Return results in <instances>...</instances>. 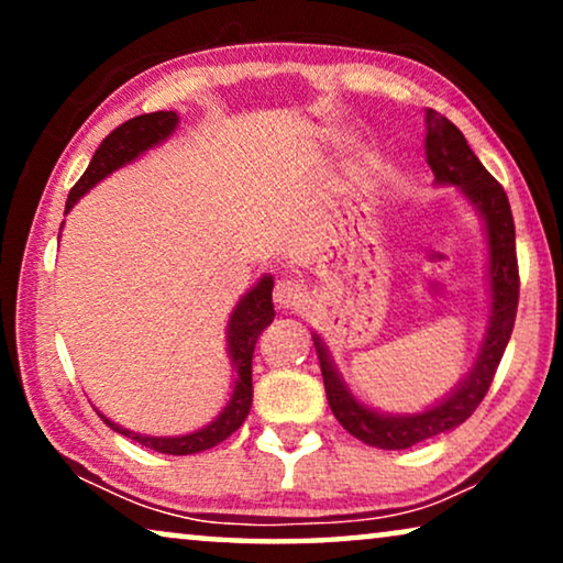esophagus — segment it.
I'll list each match as a JSON object with an SVG mask.
<instances>
[{"label": "esophagus", "mask_w": 563, "mask_h": 563, "mask_svg": "<svg viewBox=\"0 0 563 563\" xmlns=\"http://www.w3.org/2000/svg\"><path fill=\"white\" fill-rule=\"evenodd\" d=\"M274 302L279 310H302L307 302V291L302 284H297L291 279H282L274 287Z\"/></svg>", "instance_id": "obj_1"}]
</instances>
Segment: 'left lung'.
Masks as SVG:
<instances>
[{"mask_svg":"<svg viewBox=\"0 0 563 563\" xmlns=\"http://www.w3.org/2000/svg\"><path fill=\"white\" fill-rule=\"evenodd\" d=\"M426 161L435 176V187H456L474 207L484 225V238H487L489 314L474 366L453 384L451 391H445L426 410L384 412L353 395L343 374L338 372L335 358L330 356L328 343L322 341L318 330H312L328 405L335 420L358 441L387 451L410 449L428 438L449 433L472 418L495 379L507 341L512 335L515 312H518L520 279L518 258H515V222L505 189L474 156L464 133L449 118L433 110L426 112Z\"/></svg>","mask_w":563,"mask_h":563,"instance_id":"8db88e82","label":"left lung"}]
</instances>
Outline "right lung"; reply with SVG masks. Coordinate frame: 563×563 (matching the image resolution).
<instances>
[{
    "instance_id": "add662e5",
    "label": "right lung",
    "mask_w": 563,
    "mask_h": 563,
    "mask_svg": "<svg viewBox=\"0 0 563 563\" xmlns=\"http://www.w3.org/2000/svg\"><path fill=\"white\" fill-rule=\"evenodd\" d=\"M176 128H179V114L176 112L141 114V118H133L122 122L120 128H114L112 133L104 137L102 145H99L95 156H91L87 172L81 174V179L74 184L71 191H68L64 214L71 212V207L79 202L89 189H95L99 181L107 179V176L120 172L122 166L135 164L137 158L145 156V153L158 148L161 143H166L168 137L176 133ZM272 289H274V276L264 274L241 299H238L233 312H230L228 325H225V343H228L230 366H233V391H230L228 405L222 407L218 418L184 435L135 433V430L118 426V422H112L107 415L97 410L99 418H102L114 433L133 438V441L145 445V449H153L158 453H172V456H189V453L207 451L212 449V445L225 441L228 435H233L251 412L253 351H256L258 335L264 333L274 320Z\"/></svg>"
}]
</instances>
